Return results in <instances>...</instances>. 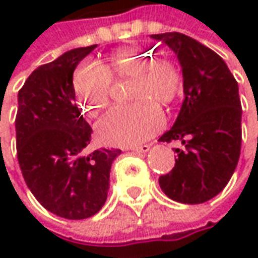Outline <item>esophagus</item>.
<instances>
[{"label":"esophagus","mask_w":258,"mask_h":258,"mask_svg":"<svg viewBox=\"0 0 258 258\" xmlns=\"http://www.w3.org/2000/svg\"><path fill=\"white\" fill-rule=\"evenodd\" d=\"M150 149V145H141V146H135L132 148L133 152H136V153H146V152H149Z\"/></svg>","instance_id":"obj_1"}]
</instances>
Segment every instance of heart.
<instances>
[{
    "mask_svg": "<svg viewBox=\"0 0 258 258\" xmlns=\"http://www.w3.org/2000/svg\"><path fill=\"white\" fill-rule=\"evenodd\" d=\"M123 78L133 79L127 92L133 103L113 108L96 125L99 141L110 146H132L153 136L165 123L157 103H172L183 88L176 62L138 46L122 48L103 63L88 62L75 71L72 84L84 113L99 116L110 103V82Z\"/></svg>",
    "mask_w": 258,
    "mask_h": 258,
    "instance_id": "obj_1",
    "label": "heart"
}]
</instances>
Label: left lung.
I'll use <instances>...</instances> for the list:
<instances>
[{
  "label": "left lung",
  "mask_w": 258,
  "mask_h": 258,
  "mask_svg": "<svg viewBox=\"0 0 258 258\" xmlns=\"http://www.w3.org/2000/svg\"><path fill=\"white\" fill-rule=\"evenodd\" d=\"M173 51L181 65L183 92L179 116L160 142L179 141L177 159L159 184L167 198L199 205L222 191L233 176L241 149L238 85L220 55L180 32L152 35Z\"/></svg>",
  "instance_id": "left-lung-1"
}]
</instances>
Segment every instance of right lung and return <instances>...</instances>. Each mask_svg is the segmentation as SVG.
Instances as JSON below:
<instances>
[{"label": "right lung", "mask_w": 258, "mask_h": 258, "mask_svg": "<svg viewBox=\"0 0 258 258\" xmlns=\"http://www.w3.org/2000/svg\"><path fill=\"white\" fill-rule=\"evenodd\" d=\"M95 46L71 49L38 67L18 92L17 156L24 180L46 210L69 220L101 210L110 166L120 155V149L84 153L92 127L75 103L72 78Z\"/></svg>", "instance_id": "right-lung-1"}]
</instances>
